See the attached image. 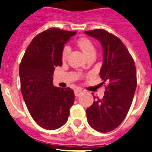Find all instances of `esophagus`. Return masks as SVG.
<instances>
[{
  "label": "esophagus",
  "instance_id": "esophagus-1",
  "mask_svg": "<svg viewBox=\"0 0 152 152\" xmlns=\"http://www.w3.org/2000/svg\"><path fill=\"white\" fill-rule=\"evenodd\" d=\"M82 93H83V90L82 89H79V88H77L75 90V95L76 97H79L80 95L82 94Z\"/></svg>",
  "mask_w": 152,
  "mask_h": 152
}]
</instances>
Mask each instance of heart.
I'll return each mask as SVG.
<instances>
[{
    "mask_svg": "<svg viewBox=\"0 0 152 152\" xmlns=\"http://www.w3.org/2000/svg\"><path fill=\"white\" fill-rule=\"evenodd\" d=\"M77 46L79 48L82 50V52L84 53L85 55H86L87 57H89V55L95 54L96 50H95V47L94 43L90 39L87 38H81L77 41ZM70 47L69 46H65L63 48V52H62V58L63 60L66 59L68 57V55L70 53Z\"/></svg>",
    "mask_w": 152,
    "mask_h": 152,
    "instance_id": "1",
    "label": "heart"
}]
</instances>
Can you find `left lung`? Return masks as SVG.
I'll return each instance as SVG.
<instances>
[{
	"mask_svg": "<svg viewBox=\"0 0 152 152\" xmlns=\"http://www.w3.org/2000/svg\"><path fill=\"white\" fill-rule=\"evenodd\" d=\"M88 36L99 40L103 48V64L100 71L105 86L103 98L95 101L86 109L88 123L100 132H108L120 125L129 113L136 84L134 60L122 41L103 29L85 31Z\"/></svg>",
	"mask_w": 152,
	"mask_h": 152,
	"instance_id": "obj_1",
	"label": "left lung"
}]
</instances>
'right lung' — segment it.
<instances>
[{"label": "right lung", "instance_id": "1", "mask_svg": "<svg viewBox=\"0 0 152 152\" xmlns=\"http://www.w3.org/2000/svg\"><path fill=\"white\" fill-rule=\"evenodd\" d=\"M76 31L50 28L31 40L22 58L19 72L26 106L36 123L55 130L66 123L75 94L69 87L53 85L55 66H61L63 47Z\"/></svg>", "mask_w": 152, "mask_h": 152}]
</instances>
